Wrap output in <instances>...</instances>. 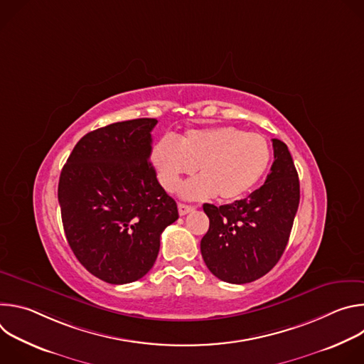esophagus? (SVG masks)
I'll list each match as a JSON object with an SVG mask.
<instances>
[{
    "instance_id": "obj_1",
    "label": "esophagus",
    "mask_w": 364,
    "mask_h": 364,
    "mask_svg": "<svg viewBox=\"0 0 364 364\" xmlns=\"http://www.w3.org/2000/svg\"><path fill=\"white\" fill-rule=\"evenodd\" d=\"M193 210H194V205H188V204H184V203L178 204V213H180V216L191 213Z\"/></svg>"
}]
</instances>
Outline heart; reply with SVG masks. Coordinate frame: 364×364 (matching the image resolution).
I'll list each match as a JSON object with an SVG mask.
<instances>
[{
    "instance_id": "1",
    "label": "heart",
    "mask_w": 364,
    "mask_h": 364,
    "mask_svg": "<svg viewBox=\"0 0 364 364\" xmlns=\"http://www.w3.org/2000/svg\"><path fill=\"white\" fill-rule=\"evenodd\" d=\"M152 161L167 191H174L183 176L197 167L200 176L183 184V197L197 200L218 194L220 200L233 201L264 177L271 146L262 135L222 125L188 129L177 139H160L154 146Z\"/></svg>"
}]
</instances>
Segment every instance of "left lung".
Segmentation results:
<instances>
[{"label": "left lung", "mask_w": 364, "mask_h": 364, "mask_svg": "<svg viewBox=\"0 0 364 364\" xmlns=\"http://www.w3.org/2000/svg\"><path fill=\"white\" fill-rule=\"evenodd\" d=\"M274 164L264 186L230 204L205 203L210 220L200 242L209 271L229 284H247L281 259L299 204V180L288 146L272 139Z\"/></svg>", "instance_id": "obj_1"}]
</instances>
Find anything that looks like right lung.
<instances>
[{"instance_id": "right-lung-1", "label": "right lung", "mask_w": 364, "mask_h": 364, "mask_svg": "<svg viewBox=\"0 0 364 364\" xmlns=\"http://www.w3.org/2000/svg\"><path fill=\"white\" fill-rule=\"evenodd\" d=\"M154 118L115 122L75 145L59 180L62 222L77 261L96 278L121 285L152 267L177 203L157 180L149 155Z\"/></svg>"}]
</instances>
